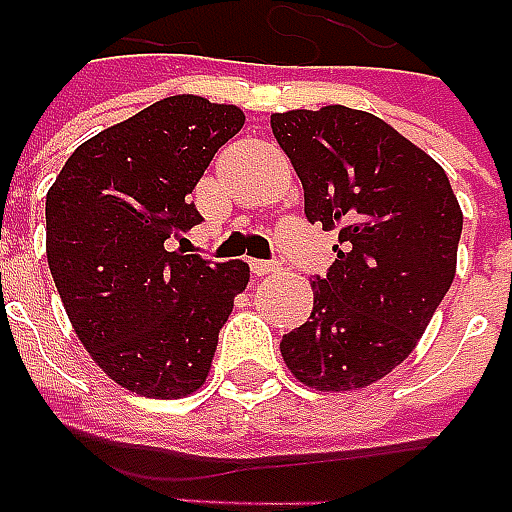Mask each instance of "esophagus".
Masks as SVG:
<instances>
[{"instance_id":"obj_1","label":"esophagus","mask_w":512,"mask_h":512,"mask_svg":"<svg viewBox=\"0 0 512 512\" xmlns=\"http://www.w3.org/2000/svg\"><path fill=\"white\" fill-rule=\"evenodd\" d=\"M280 267L275 261H261V259H251V272L256 278H264V275H275Z\"/></svg>"}]
</instances>
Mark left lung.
Wrapping results in <instances>:
<instances>
[{"label": "left lung", "instance_id": "left-lung-1", "mask_svg": "<svg viewBox=\"0 0 512 512\" xmlns=\"http://www.w3.org/2000/svg\"><path fill=\"white\" fill-rule=\"evenodd\" d=\"M305 188V215L337 229V259L313 278L310 321L283 334L291 375L359 391L413 353L456 275L461 207L445 169L378 115L326 105L272 113Z\"/></svg>", "mask_w": 512, "mask_h": 512}]
</instances>
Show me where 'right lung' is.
Instances as JSON below:
<instances>
[{"label": "right lung", "instance_id": "1", "mask_svg": "<svg viewBox=\"0 0 512 512\" xmlns=\"http://www.w3.org/2000/svg\"><path fill=\"white\" fill-rule=\"evenodd\" d=\"M245 124L237 105L178 94L78 145L45 197L53 283L96 367L153 399L194 394L245 291V261L210 264L164 242L202 221L191 191Z\"/></svg>", "mask_w": 512, "mask_h": 512}]
</instances>
